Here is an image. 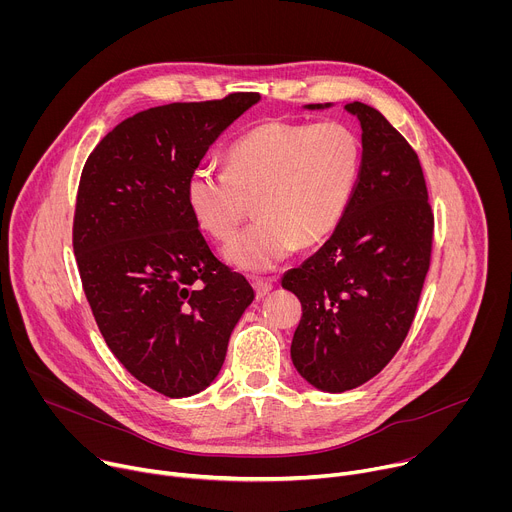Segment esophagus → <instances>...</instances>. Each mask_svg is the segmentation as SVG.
Returning a JSON list of instances; mask_svg holds the SVG:
<instances>
[{"label":"esophagus","mask_w":512,"mask_h":512,"mask_svg":"<svg viewBox=\"0 0 512 512\" xmlns=\"http://www.w3.org/2000/svg\"><path fill=\"white\" fill-rule=\"evenodd\" d=\"M273 285H275V281L273 279H265V277H253V287H255V296H257V300H261V298H265L269 291L273 289Z\"/></svg>","instance_id":"34e87169"}]
</instances>
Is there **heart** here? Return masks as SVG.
Wrapping results in <instances>:
<instances>
[{
  "instance_id": "b5f03b06",
  "label": "heart",
  "mask_w": 512,
  "mask_h": 512,
  "mask_svg": "<svg viewBox=\"0 0 512 512\" xmlns=\"http://www.w3.org/2000/svg\"><path fill=\"white\" fill-rule=\"evenodd\" d=\"M360 166L356 135L342 123L267 121L243 133L227 170L196 168L186 200L196 223L229 241L249 214L259 216L225 249L247 271H267L300 247L322 243L338 227Z\"/></svg>"
}]
</instances>
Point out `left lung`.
I'll return each instance as SVG.
<instances>
[{"instance_id": "left-lung-1", "label": "left lung", "mask_w": 512, "mask_h": 512, "mask_svg": "<svg viewBox=\"0 0 512 512\" xmlns=\"http://www.w3.org/2000/svg\"><path fill=\"white\" fill-rule=\"evenodd\" d=\"M344 109L362 129L358 180L332 237L281 279L302 302L291 360L310 385L328 393L360 387L397 354L417 312L433 243L415 150L375 107L354 101Z\"/></svg>"}]
</instances>
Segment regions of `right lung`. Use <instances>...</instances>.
<instances>
[{"label":"right lung","instance_id":"1","mask_svg":"<svg viewBox=\"0 0 512 512\" xmlns=\"http://www.w3.org/2000/svg\"><path fill=\"white\" fill-rule=\"evenodd\" d=\"M259 93L135 113L89 156L72 247L97 326L123 367L172 397L206 389L253 302L249 281L218 261L186 200V182Z\"/></svg>","mask_w":512,"mask_h":512}]
</instances>
